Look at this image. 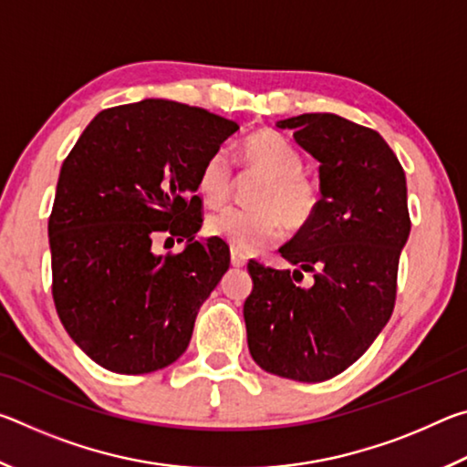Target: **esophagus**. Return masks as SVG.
I'll list each match as a JSON object with an SVG mask.
<instances>
[{"mask_svg": "<svg viewBox=\"0 0 467 467\" xmlns=\"http://www.w3.org/2000/svg\"><path fill=\"white\" fill-rule=\"evenodd\" d=\"M231 264H233V267H243V265H247V257H244L243 253H239V251H233L231 253Z\"/></svg>", "mask_w": 467, "mask_h": 467, "instance_id": "obj_1", "label": "esophagus"}]
</instances>
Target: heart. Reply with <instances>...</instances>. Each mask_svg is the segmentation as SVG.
<instances>
[{
	"label": "heart",
	"mask_w": 467,
	"mask_h": 467,
	"mask_svg": "<svg viewBox=\"0 0 467 467\" xmlns=\"http://www.w3.org/2000/svg\"><path fill=\"white\" fill-rule=\"evenodd\" d=\"M244 175L262 177L253 187V208H226L205 220V233L224 241L239 253L265 249L280 239L282 223L292 233L313 223L321 205V185L315 175L303 169V154L278 131L259 130L239 148ZM234 189L233 164L218 152L205 158L197 172V193L218 208L226 203Z\"/></svg>",
	"instance_id": "1"
}]
</instances>
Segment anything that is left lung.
<instances>
[{"label":"left lung","mask_w":467,"mask_h":467,"mask_svg":"<svg viewBox=\"0 0 467 467\" xmlns=\"http://www.w3.org/2000/svg\"><path fill=\"white\" fill-rule=\"evenodd\" d=\"M317 158L321 205L280 249L300 270L251 259L244 326L253 360L303 383L327 381L357 362L389 321L400 253L410 234L404 169L375 130L334 113L278 123ZM303 271L314 274L300 287Z\"/></svg>","instance_id":"1"}]
</instances>
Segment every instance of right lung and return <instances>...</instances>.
Segmentation results:
<instances>
[{"instance_id": "right-lung-1", "label": "right lung", "mask_w": 467, "mask_h": 467, "mask_svg": "<svg viewBox=\"0 0 467 467\" xmlns=\"http://www.w3.org/2000/svg\"><path fill=\"white\" fill-rule=\"evenodd\" d=\"M239 125L183 102L100 110L61 164L49 216L53 300L102 368L141 375L187 350L197 311L231 265L220 239L193 241L205 158ZM188 239L156 256V238Z\"/></svg>"}]
</instances>
